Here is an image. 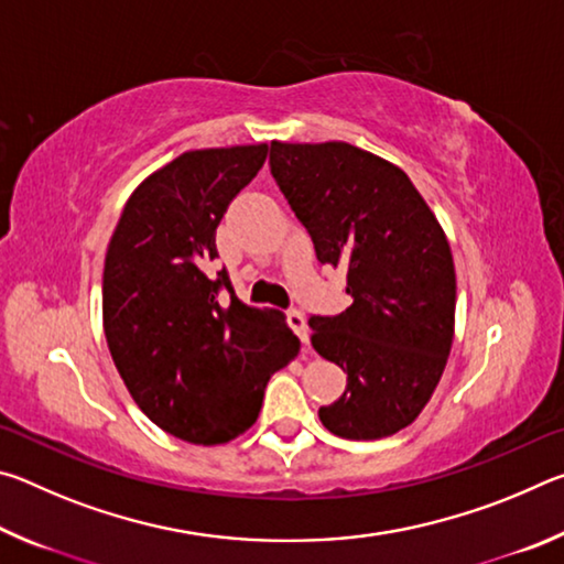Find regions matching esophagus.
I'll list each match as a JSON object with an SVG mask.
<instances>
[{
    "label": "esophagus",
    "mask_w": 564,
    "mask_h": 564,
    "mask_svg": "<svg viewBox=\"0 0 564 564\" xmlns=\"http://www.w3.org/2000/svg\"><path fill=\"white\" fill-rule=\"evenodd\" d=\"M285 318H289V326L293 328L295 336L301 338V343H308V323H305L303 313L293 308V311L285 313Z\"/></svg>",
    "instance_id": "1"
}]
</instances>
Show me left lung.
<instances>
[{
    "instance_id": "left-lung-1",
    "label": "left lung",
    "mask_w": 564,
    "mask_h": 564,
    "mask_svg": "<svg viewBox=\"0 0 564 564\" xmlns=\"http://www.w3.org/2000/svg\"><path fill=\"white\" fill-rule=\"evenodd\" d=\"M269 164L318 261L348 271L352 303L308 321L313 348L348 373L321 423L348 441L403 431L453 346L455 265L441 224L405 171L346 141H273Z\"/></svg>"
}]
</instances>
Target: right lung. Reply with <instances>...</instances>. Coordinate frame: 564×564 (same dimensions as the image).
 Returning a JSON list of instances; mask_svg holds the SVG:
<instances>
[{
	"label": "right lung",
	"instance_id": "1",
	"mask_svg": "<svg viewBox=\"0 0 564 564\" xmlns=\"http://www.w3.org/2000/svg\"><path fill=\"white\" fill-rule=\"evenodd\" d=\"M269 147L186 151L133 191L104 261V333L119 376L161 431L218 445L256 423L301 340L279 311L236 299L216 228ZM226 290L229 299L220 293Z\"/></svg>",
	"mask_w": 564,
	"mask_h": 564
}]
</instances>
